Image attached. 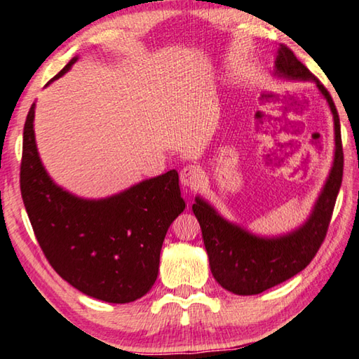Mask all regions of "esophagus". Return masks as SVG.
<instances>
[{"label": "esophagus", "instance_id": "1", "mask_svg": "<svg viewBox=\"0 0 359 359\" xmlns=\"http://www.w3.org/2000/svg\"><path fill=\"white\" fill-rule=\"evenodd\" d=\"M180 182L184 187L198 188L202 182V171L194 165H188L180 171Z\"/></svg>", "mask_w": 359, "mask_h": 359}]
</instances>
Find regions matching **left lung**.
Returning <instances> with one entry per match:
<instances>
[{"instance_id":"obj_1","label":"left lung","mask_w":359,"mask_h":359,"mask_svg":"<svg viewBox=\"0 0 359 359\" xmlns=\"http://www.w3.org/2000/svg\"><path fill=\"white\" fill-rule=\"evenodd\" d=\"M276 74L292 80H312L325 95L334 117V163L312 217L302 229L285 237L271 240L254 237L240 227L227 223L210 205L196 198L193 213L199 221L212 275L221 287L237 295H257L287 281L311 264L327 237L339 188L342 184L344 151L341 123L327 88L303 62L297 60L293 51L285 45H279Z\"/></svg>"}]
</instances>
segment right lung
I'll use <instances>...</instances> for the list:
<instances>
[{
	"mask_svg": "<svg viewBox=\"0 0 359 359\" xmlns=\"http://www.w3.org/2000/svg\"><path fill=\"white\" fill-rule=\"evenodd\" d=\"M32 121L34 107L23 128L20 191L43 256L62 279L102 302L130 303L146 295L157 279L169 226L185 208L177 171L103 201L78 199L45 172Z\"/></svg>",
	"mask_w": 359,
	"mask_h": 359,
	"instance_id": "obj_1",
	"label": "right lung"
}]
</instances>
